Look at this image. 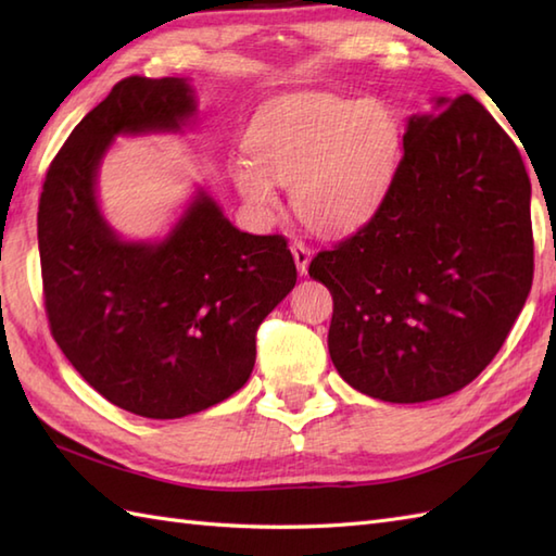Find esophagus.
Returning a JSON list of instances; mask_svg holds the SVG:
<instances>
[{"mask_svg":"<svg viewBox=\"0 0 556 556\" xmlns=\"http://www.w3.org/2000/svg\"><path fill=\"white\" fill-rule=\"evenodd\" d=\"M291 253H293V260H296L299 271H301V275H305V271H308V263H311V248L305 245L303 241H293Z\"/></svg>","mask_w":556,"mask_h":556,"instance_id":"1","label":"esophagus"}]
</instances>
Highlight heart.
<instances>
[{
  "mask_svg": "<svg viewBox=\"0 0 556 556\" xmlns=\"http://www.w3.org/2000/svg\"><path fill=\"white\" fill-rule=\"evenodd\" d=\"M245 148L253 162H236L233 181L248 203L275 210L277 181L291 186L311 227L346 229L370 217L389 191L401 126L382 102L308 92L257 114Z\"/></svg>",
  "mask_w": 556,
  "mask_h": 556,
  "instance_id": "obj_1",
  "label": "heart"
}]
</instances>
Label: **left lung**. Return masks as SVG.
Instances as JSON below:
<instances>
[{"label":"left lung","instance_id":"8db88e82","mask_svg":"<svg viewBox=\"0 0 556 556\" xmlns=\"http://www.w3.org/2000/svg\"><path fill=\"white\" fill-rule=\"evenodd\" d=\"M437 108L408 119L404 157L375 215L308 267L334 301V368L389 404L473 382L533 287L521 152L476 98H440Z\"/></svg>","mask_w":556,"mask_h":556}]
</instances>
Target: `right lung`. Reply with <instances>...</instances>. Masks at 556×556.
Listing matches in <instances>:
<instances>
[{"instance_id":"1","label":"right lung","mask_w":556,"mask_h":556,"mask_svg":"<svg viewBox=\"0 0 556 556\" xmlns=\"http://www.w3.org/2000/svg\"><path fill=\"white\" fill-rule=\"evenodd\" d=\"M193 114L184 78L119 80L56 152L38 207L54 341L96 392L155 420L239 392L257 327L296 285L285 236L239 231L203 191L160 243L122 241L100 215L96 176L114 136L179 131Z\"/></svg>"}]
</instances>
